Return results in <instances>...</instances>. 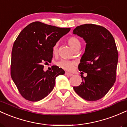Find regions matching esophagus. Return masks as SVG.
I'll return each instance as SVG.
<instances>
[{
	"instance_id": "obj_1",
	"label": "esophagus",
	"mask_w": 127,
	"mask_h": 127,
	"mask_svg": "<svg viewBox=\"0 0 127 127\" xmlns=\"http://www.w3.org/2000/svg\"><path fill=\"white\" fill-rule=\"evenodd\" d=\"M65 75H66V76H69V77L72 76H73V74L69 73H68V72H65Z\"/></svg>"
}]
</instances>
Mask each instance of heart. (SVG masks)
I'll list each match as a JSON object with an SVG mask.
<instances>
[{"label": "heart", "instance_id": "1", "mask_svg": "<svg viewBox=\"0 0 127 127\" xmlns=\"http://www.w3.org/2000/svg\"><path fill=\"white\" fill-rule=\"evenodd\" d=\"M67 42L68 44L70 45V46L72 49H73L74 50H76V49L79 48L81 46L80 40L76 36H72L67 37ZM58 50H59V44L57 43H56L52 46V54L54 55H57ZM57 64L59 67L62 68L63 69L65 70L68 71V72H72V70H73L74 68L75 67L76 62H74V61L67 60H62L57 62Z\"/></svg>", "mask_w": 127, "mask_h": 127}]
</instances>
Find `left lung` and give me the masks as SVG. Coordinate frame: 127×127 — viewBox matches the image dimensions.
<instances>
[{
  "mask_svg": "<svg viewBox=\"0 0 127 127\" xmlns=\"http://www.w3.org/2000/svg\"><path fill=\"white\" fill-rule=\"evenodd\" d=\"M73 33L87 43L78 68L87 73V77L81 76V84L73 89L82 98L96 101L108 93L116 81L118 52L115 39L105 27L93 24L77 26Z\"/></svg>",
  "mask_w": 127,
  "mask_h": 127,
  "instance_id": "8db88e82",
  "label": "left lung"
}]
</instances>
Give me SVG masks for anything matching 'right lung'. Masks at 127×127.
I'll return each mask as SVG.
<instances>
[{
    "mask_svg": "<svg viewBox=\"0 0 127 127\" xmlns=\"http://www.w3.org/2000/svg\"><path fill=\"white\" fill-rule=\"evenodd\" d=\"M70 30L35 21L20 32L13 45L11 75L23 98H44L53 90L56 77L64 74L57 65L44 72L43 64L51 62L52 46Z\"/></svg>",
    "mask_w": 127,
    "mask_h": 127,
    "instance_id": "right-lung-1",
    "label": "right lung"
}]
</instances>
